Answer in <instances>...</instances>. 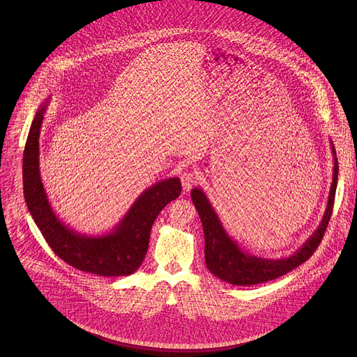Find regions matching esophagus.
I'll use <instances>...</instances> for the list:
<instances>
[{"label": "esophagus", "mask_w": 357, "mask_h": 357, "mask_svg": "<svg viewBox=\"0 0 357 357\" xmlns=\"http://www.w3.org/2000/svg\"><path fill=\"white\" fill-rule=\"evenodd\" d=\"M180 180H181L183 190H184L185 192H188V191L195 185V183L198 181V174L194 173V172H184V173L181 174Z\"/></svg>", "instance_id": "34e87169"}]
</instances>
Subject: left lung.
I'll use <instances>...</instances> for the list:
<instances>
[{"label": "left lung", "mask_w": 357, "mask_h": 357, "mask_svg": "<svg viewBox=\"0 0 357 357\" xmlns=\"http://www.w3.org/2000/svg\"><path fill=\"white\" fill-rule=\"evenodd\" d=\"M330 146L334 159L333 181L321 221L316 231L304 242V245L297 252L284 258H262L243 250L224 228L217 211L210 204L204 190L195 187L191 191L192 202L198 210L204 227L206 266L214 276L235 286H252L283 276L310 258L324 235L333 213L338 180V162L331 140Z\"/></svg>", "instance_id": "obj_1"}]
</instances>
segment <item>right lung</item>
<instances>
[{"label":"right lung","mask_w":357,"mask_h":357,"mask_svg":"<svg viewBox=\"0 0 357 357\" xmlns=\"http://www.w3.org/2000/svg\"><path fill=\"white\" fill-rule=\"evenodd\" d=\"M50 98L37 109L23 153V192L27 208L51 246L68 265L99 276H126L136 272L149 250L150 234L159 211L178 198V177L146 188L108 232L88 235L70 228L54 213L40 172V133Z\"/></svg>","instance_id":"1"}]
</instances>
